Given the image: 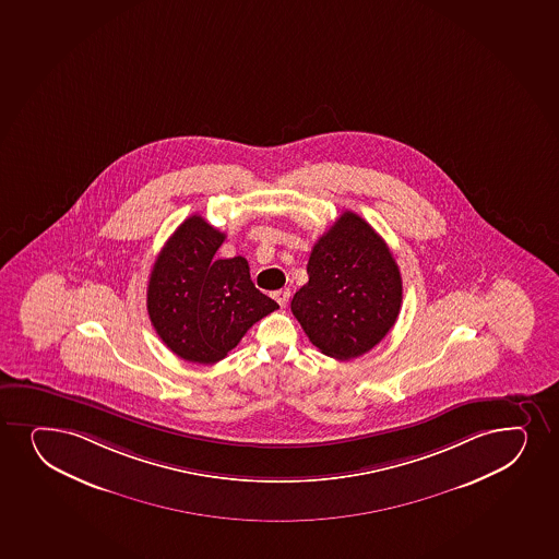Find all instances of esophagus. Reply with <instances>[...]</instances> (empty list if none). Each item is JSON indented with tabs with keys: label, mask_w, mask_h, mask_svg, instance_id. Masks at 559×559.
Listing matches in <instances>:
<instances>
[{
	"label": "esophagus",
	"mask_w": 559,
	"mask_h": 559,
	"mask_svg": "<svg viewBox=\"0 0 559 559\" xmlns=\"http://www.w3.org/2000/svg\"><path fill=\"white\" fill-rule=\"evenodd\" d=\"M272 296H274V300H276V302L280 304L282 308H285V306H287V302H289L290 290L280 289L276 290V293H274V295Z\"/></svg>",
	"instance_id": "34e87169"
}]
</instances>
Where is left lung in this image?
I'll return each instance as SVG.
<instances>
[{"label": "left lung", "mask_w": 559, "mask_h": 559, "mask_svg": "<svg viewBox=\"0 0 559 559\" xmlns=\"http://www.w3.org/2000/svg\"><path fill=\"white\" fill-rule=\"evenodd\" d=\"M309 282L290 311L314 347L335 359L358 358L397 321L403 280L379 233L347 211L311 250Z\"/></svg>", "instance_id": "left-lung-1"}]
</instances>
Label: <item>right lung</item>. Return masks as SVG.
<instances>
[{
  "instance_id": "1",
  "label": "right lung",
  "mask_w": 559,
  "mask_h": 559,
  "mask_svg": "<svg viewBox=\"0 0 559 559\" xmlns=\"http://www.w3.org/2000/svg\"><path fill=\"white\" fill-rule=\"evenodd\" d=\"M225 235L193 214L177 227L154 261L147 311L171 353L216 364L257 321L280 308L255 289L245 257L218 259Z\"/></svg>"
}]
</instances>
